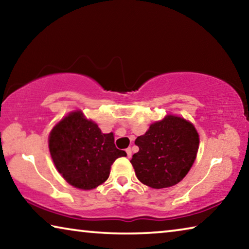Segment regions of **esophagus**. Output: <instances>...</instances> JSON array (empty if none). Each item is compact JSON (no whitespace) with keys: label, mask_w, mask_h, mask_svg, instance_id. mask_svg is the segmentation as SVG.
<instances>
[{"label":"esophagus","mask_w":249,"mask_h":249,"mask_svg":"<svg viewBox=\"0 0 249 249\" xmlns=\"http://www.w3.org/2000/svg\"><path fill=\"white\" fill-rule=\"evenodd\" d=\"M126 154H127V157H128V158L132 157V149H130V148L126 149Z\"/></svg>","instance_id":"esophagus-1"}]
</instances>
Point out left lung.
Listing matches in <instances>:
<instances>
[{"instance_id":"1","label":"left lung","mask_w":249,"mask_h":249,"mask_svg":"<svg viewBox=\"0 0 249 249\" xmlns=\"http://www.w3.org/2000/svg\"><path fill=\"white\" fill-rule=\"evenodd\" d=\"M199 142V134L192 123L167 115L136 138L135 144L140 150L130 162L142 183L154 189L172 187L191 169Z\"/></svg>"}]
</instances>
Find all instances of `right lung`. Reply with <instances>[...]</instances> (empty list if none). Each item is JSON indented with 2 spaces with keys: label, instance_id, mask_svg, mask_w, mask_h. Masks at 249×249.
<instances>
[{
  "label": "right lung",
  "instance_id": "right-lung-1",
  "mask_svg": "<svg viewBox=\"0 0 249 249\" xmlns=\"http://www.w3.org/2000/svg\"><path fill=\"white\" fill-rule=\"evenodd\" d=\"M53 161L69 184L91 190L107 181L113 162L124 157L117 149L113 133L103 134L98 124L87 120L81 111L71 112L49 135Z\"/></svg>",
  "mask_w": 249,
  "mask_h": 249
}]
</instances>
